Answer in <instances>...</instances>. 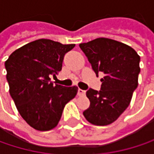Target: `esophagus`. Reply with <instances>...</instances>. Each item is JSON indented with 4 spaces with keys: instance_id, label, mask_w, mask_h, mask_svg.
<instances>
[{
    "instance_id": "esophagus-1",
    "label": "esophagus",
    "mask_w": 154,
    "mask_h": 154,
    "mask_svg": "<svg viewBox=\"0 0 154 154\" xmlns=\"http://www.w3.org/2000/svg\"><path fill=\"white\" fill-rule=\"evenodd\" d=\"M85 90H82V89H80V88H78V90H77V95L83 96V95H85Z\"/></svg>"
}]
</instances>
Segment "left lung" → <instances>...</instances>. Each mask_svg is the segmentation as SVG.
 <instances>
[{"mask_svg":"<svg viewBox=\"0 0 154 154\" xmlns=\"http://www.w3.org/2000/svg\"><path fill=\"white\" fill-rule=\"evenodd\" d=\"M79 47L96 76L104 75L100 91L87 90L90 106L83 114L94 125H109L128 107L138 85L140 56L133 48L109 38H97Z\"/></svg>","mask_w":154,"mask_h":154,"instance_id":"obj_1","label":"left lung"}]
</instances>
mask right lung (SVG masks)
Returning a JSON list of instances; mask_svg holds the SVG:
<instances>
[{
  "mask_svg": "<svg viewBox=\"0 0 154 154\" xmlns=\"http://www.w3.org/2000/svg\"><path fill=\"white\" fill-rule=\"evenodd\" d=\"M74 47L39 39L18 48L5 61L11 96L21 117L36 130L54 128L66 103L77 94V86L56 85L50 78L61 70L65 54Z\"/></svg>",
  "mask_w": 154,
  "mask_h": 154,
  "instance_id": "obj_1",
  "label": "right lung"
}]
</instances>
